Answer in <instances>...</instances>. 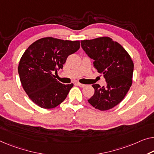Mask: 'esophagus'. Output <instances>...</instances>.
Returning a JSON list of instances; mask_svg holds the SVG:
<instances>
[{"mask_svg":"<svg viewBox=\"0 0 154 154\" xmlns=\"http://www.w3.org/2000/svg\"><path fill=\"white\" fill-rule=\"evenodd\" d=\"M76 84L77 85V86H79V87H82V88H83V87L85 86V85L83 84H81V83H79V82H77Z\"/></svg>","mask_w":154,"mask_h":154,"instance_id":"esophagus-1","label":"esophagus"}]
</instances>
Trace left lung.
I'll list each match as a JSON object with an SVG mask.
<instances>
[{"instance_id": "left-lung-1", "label": "left lung", "mask_w": 154, "mask_h": 154, "mask_svg": "<svg viewBox=\"0 0 154 154\" xmlns=\"http://www.w3.org/2000/svg\"><path fill=\"white\" fill-rule=\"evenodd\" d=\"M81 45L106 82L102 87L92 85L95 93L88 102L100 111L111 109L125 98L131 86L134 66L131 58L120 43L106 36L81 41Z\"/></svg>"}]
</instances>
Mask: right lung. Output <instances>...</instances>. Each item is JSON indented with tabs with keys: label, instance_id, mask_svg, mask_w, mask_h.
<instances>
[{
	"label": "right lung",
	"instance_id": "1",
	"mask_svg": "<svg viewBox=\"0 0 154 154\" xmlns=\"http://www.w3.org/2000/svg\"><path fill=\"white\" fill-rule=\"evenodd\" d=\"M79 48V41L45 37L25 51L18 64V75L24 91L36 105L49 109L65 100L73 84L60 83L53 72L62 69L68 57Z\"/></svg>",
	"mask_w": 154,
	"mask_h": 154
}]
</instances>
